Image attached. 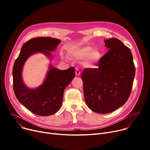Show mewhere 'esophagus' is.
I'll use <instances>...</instances> for the list:
<instances>
[{
    "label": "esophagus",
    "instance_id": "esophagus-1",
    "mask_svg": "<svg viewBox=\"0 0 150 150\" xmlns=\"http://www.w3.org/2000/svg\"><path fill=\"white\" fill-rule=\"evenodd\" d=\"M75 74L76 76H80L81 74L80 71L78 68H76V69H75Z\"/></svg>",
    "mask_w": 150,
    "mask_h": 150
}]
</instances>
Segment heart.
Segmentation results:
<instances>
[{
  "label": "heart",
  "instance_id": "heart-1",
  "mask_svg": "<svg viewBox=\"0 0 150 150\" xmlns=\"http://www.w3.org/2000/svg\"><path fill=\"white\" fill-rule=\"evenodd\" d=\"M69 53L72 57L76 59H83L88 56L85 62V65L88 67H92L101 57V52L98 50H93L91 46L75 47L69 51Z\"/></svg>",
  "mask_w": 150,
  "mask_h": 150
}]
</instances>
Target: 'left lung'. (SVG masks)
Here are the masks:
<instances>
[{"label": "left lung", "mask_w": 150, "mask_h": 150, "mask_svg": "<svg viewBox=\"0 0 150 150\" xmlns=\"http://www.w3.org/2000/svg\"><path fill=\"white\" fill-rule=\"evenodd\" d=\"M109 50L97 68H86L81 74L84 99L92 111L111 112L123 106L130 96L136 74L130 49L117 38L105 41Z\"/></svg>", "instance_id": "obj_1"}]
</instances>
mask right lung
Listing matches in <instances>:
<instances>
[{"label": "right lung", "mask_w": 150, "mask_h": 150, "mask_svg": "<svg viewBox=\"0 0 150 150\" xmlns=\"http://www.w3.org/2000/svg\"><path fill=\"white\" fill-rule=\"evenodd\" d=\"M61 41L50 37H39L30 39L22 47L13 68V89L21 104L36 115L48 116L56 113L62 105L63 93L66 86L75 76V69L71 67L61 70L50 66L44 83L36 89H30L22 80V69L26 59L32 54L42 52L50 56Z\"/></svg>", "instance_id": "obj_1"}]
</instances>
